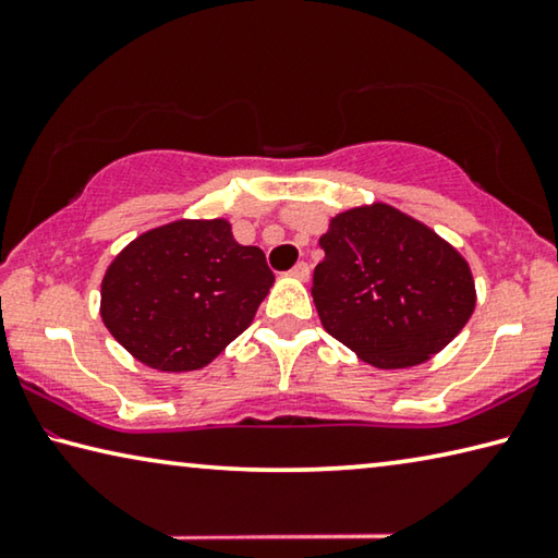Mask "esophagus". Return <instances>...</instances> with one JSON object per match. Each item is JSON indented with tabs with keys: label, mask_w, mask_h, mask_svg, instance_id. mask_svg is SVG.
Wrapping results in <instances>:
<instances>
[{
	"label": "esophagus",
	"mask_w": 558,
	"mask_h": 558,
	"mask_svg": "<svg viewBox=\"0 0 558 558\" xmlns=\"http://www.w3.org/2000/svg\"><path fill=\"white\" fill-rule=\"evenodd\" d=\"M290 276H292V278H298V280H302V282H305V280L310 278V266H307V263H298V266L290 270Z\"/></svg>",
	"instance_id": "1"
}]
</instances>
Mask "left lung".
I'll return each instance as SVG.
<instances>
[{"label":"left lung","mask_w":558,"mask_h":558,"mask_svg":"<svg viewBox=\"0 0 558 558\" xmlns=\"http://www.w3.org/2000/svg\"><path fill=\"white\" fill-rule=\"evenodd\" d=\"M315 268L319 323L376 369L428 362L458 337L477 292L458 248L391 204L354 206L329 219Z\"/></svg>","instance_id":"8db88e82"}]
</instances>
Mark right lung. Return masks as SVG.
<instances>
[{"label": "right lung", "mask_w": 558, "mask_h": 558, "mask_svg": "<svg viewBox=\"0 0 558 558\" xmlns=\"http://www.w3.org/2000/svg\"><path fill=\"white\" fill-rule=\"evenodd\" d=\"M272 276L226 219H177L140 233L100 282L108 332L157 372H196L256 317Z\"/></svg>", "instance_id": "1"}]
</instances>
